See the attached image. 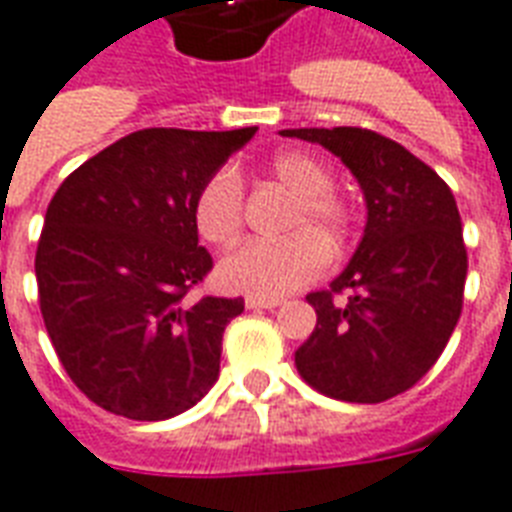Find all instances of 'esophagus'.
<instances>
[{
	"label": "esophagus",
	"mask_w": 512,
	"mask_h": 512,
	"mask_svg": "<svg viewBox=\"0 0 512 512\" xmlns=\"http://www.w3.org/2000/svg\"><path fill=\"white\" fill-rule=\"evenodd\" d=\"M279 306V300L276 298H255V295H249L247 298V308H255V311H260V308H276Z\"/></svg>",
	"instance_id": "esophagus-1"
}]
</instances>
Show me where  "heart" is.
I'll use <instances>...</instances> for the list:
<instances>
[{
  "label": "heart",
  "mask_w": 512,
  "mask_h": 512,
  "mask_svg": "<svg viewBox=\"0 0 512 512\" xmlns=\"http://www.w3.org/2000/svg\"><path fill=\"white\" fill-rule=\"evenodd\" d=\"M271 177L292 193L284 217L290 236L252 241L220 263V284L255 298H282L319 279L327 268V247L341 249L354 233V206L333 187V171L308 152H279L268 163ZM193 222L201 239L233 247L244 228V187L233 169L214 171L198 190Z\"/></svg>",
  "instance_id": "b5f03b06"
}]
</instances>
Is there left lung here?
<instances>
[{"instance_id":"1","label":"left lung","mask_w":512,"mask_h":512,"mask_svg":"<svg viewBox=\"0 0 512 512\" xmlns=\"http://www.w3.org/2000/svg\"><path fill=\"white\" fill-rule=\"evenodd\" d=\"M282 136L338 155L368 204L351 263L330 290L306 298L317 327L295 351V368L343 403L403 395L438 362L462 314L467 249L454 193L403 144L368 128H290Z\"/></svg>"}]
</instances>
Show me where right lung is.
I'll use <instances>...</instances> for the list:
<instances>
[{
  "mask_svg": "<svg viewBox=\"0 0 512 512\" xmlns=\"http://www.w3.org/2000/svg\"><path fill=\"white\" fill-rule=\"evenodd\" d=\"M255 131H134L50 198L34 257L39 311L74 386L104 411L171 419L220 376L222 333L244 298L187 303L214 265L193 204Z\"/></svg>",
  "mask_w": 512,
  "mask_h": 512,
  "instance_id": "add662e5",
  "label": "right lung"
}]
</instances>
